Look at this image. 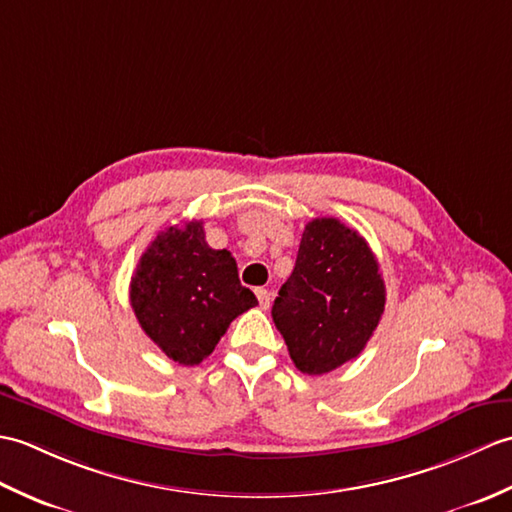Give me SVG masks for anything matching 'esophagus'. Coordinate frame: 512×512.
Instances as JSON below:
<instances>
[{
  "label": "esophagus",
  "mask_w": 512,
  "mask_h": 512,
  "mask_svg": "<svg viewBox=\"0 0 512 512\" xmlns=\"http://www.w3.org/2000/svg\"><path fill=\"white\" fill-rule=\"evenodd\" d=\"M255 295H257V301H259V308L268 310L270 308V292L264 290V288H257Z\"/></svg>",
  "instance_id": "34e87169"
}]
</instances>
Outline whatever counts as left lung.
<instances>
[{
  "instance_id": "left-lung-1",
  "label": "left lung",
  "mask_w": 512,
  "mask_h": 512,
  "mask_svg": "<svg viewBox=\"0 0 512 512\" xmlns=\"http://www.w3.org/2000/svg\"><path fill=\"white\" fill-rule=\"evenodd\" d=\"M383 310L385 281L365 239L336 217L308 222L295 270L273 306L299 372L321 376L352 361L372 339Z\"/></svg>"
}]
</instances>
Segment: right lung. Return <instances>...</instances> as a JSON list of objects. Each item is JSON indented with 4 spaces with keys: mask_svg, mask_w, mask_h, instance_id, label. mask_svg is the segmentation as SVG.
Segmentation results:
<instances>
[{
    "mask_svg": "<svg viewBox=\"0 0 512 512\" xmlns=\"http://www.w3.org/2000/svg\"><path fill=\"white\" fill-rule=\"evenodd\" d=\"M129 301L149 339L187 367L200 365L231 321L257 306L233 255L206 244L198 220L158 233L136 266Z\"/></svg>",
    "mask_w": 512,
    "mask_h": 512,
    "instance_id": "right-lung-1",
    "label": "right lung"
}]
</instances>
